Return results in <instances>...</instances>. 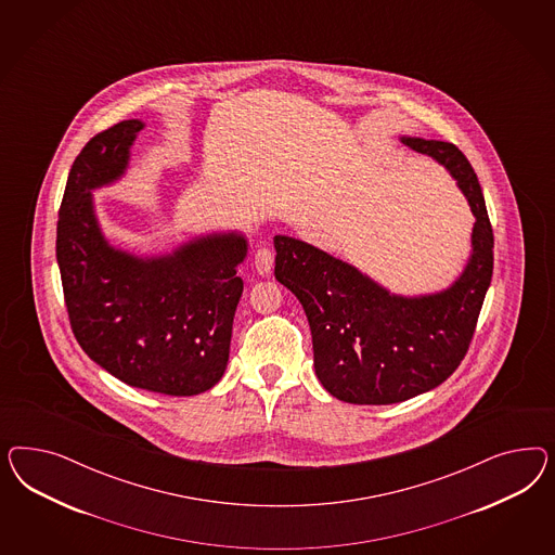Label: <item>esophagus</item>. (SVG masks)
Here are the masks:
<instances>
[{"instance_id":"1","label":"esophagus","mask_w":555,"mask_h":555,"mask_svg":"<svg viewBox=\"0 0 555 555\" xmlns=\"http://www.w3.org/2000/svg\"><path fill=\"white\" fill-rule=\"evenodd\" d=\"M274 267V254L270 250L269 246H258L254 253V269L262 276H269Z\"/></svg>"}]
</instances>
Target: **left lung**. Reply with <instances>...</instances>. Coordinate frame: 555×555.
Returning a JSON list of instances; mask_svg holds the SVG:
<instances>
[{
    "label": "left lung",
    "instance_id": "left-lung-1",
    "mask_svg": "<svg viewBox=\"0 0 555 555\" xmlns=\"http://www.w3.org/2000/svg\"><path fill=\"white\" fill-rule=\"evenodd\" d=\"M142 128L140 119H124L93 135L75 158L59 209L56 260L83 352L130 387L193 397L216 387L228 366L244 291L235 269L248 242L216 232L146 258L105 240L93 189L126 172Z\"/></svg>",
    "mask_w": 555,
    "mask_h": 555
}]
</instances>
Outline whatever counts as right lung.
<instances>
[{
	"mask_svg": "<svg viewBox=\"0 0 555 555\" xmlns=\"http://www.w3.org/2000/svg\"><path fill=\"white\" fill-rule=\"evenodd\" d=\"M409 149L450 170L472 205L470 260L441 293L401 297L320 248L274 235V276L302 305L323 388L352 404L403 403L454 374L468 352L492 279V228L468 158L441 140L406 138Z\"/></svg>",
	"mask_w": 555,
	"mask_h": 555,
	"instance_id": "add662e5",
	"label": "right lung"
}]
</instances>
